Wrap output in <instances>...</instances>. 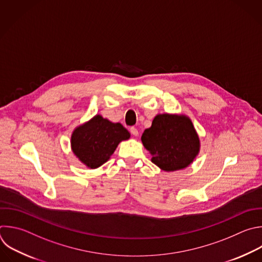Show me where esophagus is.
<instances>
[{"instance_id": "34e87169", "label": "esophagus", "mask_w": 262, "mask_h": 262, "mask_svg": "<svg viewBox=\"0 0 262 262\" xmlns=\"http://www.w3.org/2000/svg\"><path fill=\"white\" fill-rule=\"evenodd\" d=\"M130 133L133 136L135 137H138L139 136V130L136 128V127H130Z\"/></svg>"}]
</instances>
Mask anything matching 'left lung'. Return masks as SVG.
Here are the masks:
<instances>
[{
    "instance_id": "1",
    "label": "left lung",
    "mask_w": 262,
    "mask_h": 262,
    "mask_svg": "<svg viewBox=\"0 0 262 262\" xmlns=\"http://www.w3.org/2000/svg\"><path fill=\"white\" fill-rule=\"evenodd\" d=\"M141 140L152 155L151 161L165 171L186 168L201 150L199 134L184 114H157Z\"/></svg>"
}]
</instances>
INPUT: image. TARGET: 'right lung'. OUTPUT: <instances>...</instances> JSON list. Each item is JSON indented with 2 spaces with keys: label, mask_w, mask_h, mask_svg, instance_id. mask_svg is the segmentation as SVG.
<instances>
[{
  "label": "right lung",
  "mask_w": 262,
  "mask_h": 262,
  "mask_svg": "<svg viewBox=\"0 0 262 262\" xmlns=\"http://www.w3.org/2000/svg\"><path fill=\"white\" fill-rule=\"evenodd\" d=\"M129 138L130 134L122 124L97 114L73 130L71 148L84 165L94 169L107 162L118 144Z\"/></svg>",
  "instance_id": "obj_1"
}]
</instances>
